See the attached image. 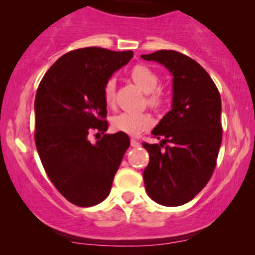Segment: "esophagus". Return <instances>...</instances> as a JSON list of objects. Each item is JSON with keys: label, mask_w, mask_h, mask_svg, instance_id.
<instances>
[{"label": "esophagus", "mask_w": 255, "mask_h": 255, "mask_svg": "<svg viewBox=\"0 0 255 255\" xmlns=\"http://www.w3.org/2000/svg\"><path fill=\"white\" fill-rule=\"evenodd\" d=\"M130 145H132L133 148H138V146H140V143L137 142L135 139H130Z\"/></svg>", "instance_id": "1"}]
</instances>
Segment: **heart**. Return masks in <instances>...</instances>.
<instances>
[{"label": "heart", "instance_id": "1", "mask_svg": "<svg viewBox=\"0 0 255 255\" xmlns=\"http://www.w3.org/2000/svg\"><path fill=\"white\" fill-rule=\"evenodd\" d=\"M130 78L144 94H148V104L153 107H160L163 104V96L158 91L160 79L155 71L145 65H135L130 70ZM116 81L115 79L107 80L104 86L105 101L109 106L115 104ZM154 121L149 113L121 112L112 118V128L117 132L126 133L129 135H138L143 130L149 129Z\"/></svg>", "mask_w": 255, "mask_h": 255}]
</instances>
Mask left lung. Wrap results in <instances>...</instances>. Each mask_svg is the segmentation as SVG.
I'll return each mask as SVG.
<instances>
[{
  "label": "left lung",
  "instance_id": "8db88e82",
  "mask_svg": "<svg viewBox=\"0 0 255 255\" xmlns=\"http://www.w3.org/2000/svg\"><path fill=\"white\" fill-rule=\"evenodd\" d=\"M142 58L161 64L173 75L171 110L151 130L161 142L143 143L149 153L144 185L153 201L180 206L206 186L215 170L222 142L220 92L207 71L184 54L158 50Z\"/></svg>",
  "mask_w": 255,
  "mask_h": 255
}]
</instances>
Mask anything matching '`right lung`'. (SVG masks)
Wrapping results in <instances>:
<instances>
[{
  "label": "right lung",
  "mask_w": 255,
  "mask_h": 255,
  "mask_svg": "<svg viewBox=\"0 0 255 255\" xmlns=\"http://www.w3.org/2000/svg\"><path fill=\"white\" fill-rule=\"evenodd\" d=\"M132 58V50L76 49L59 58L38 86L35 145L49 179L71 204L94 206L111 191L129 137L105 134L92 144L89 133L109 128L104 86Z\"/></svg>",
  "instance_id": "obj_1"
}]
</instances>
